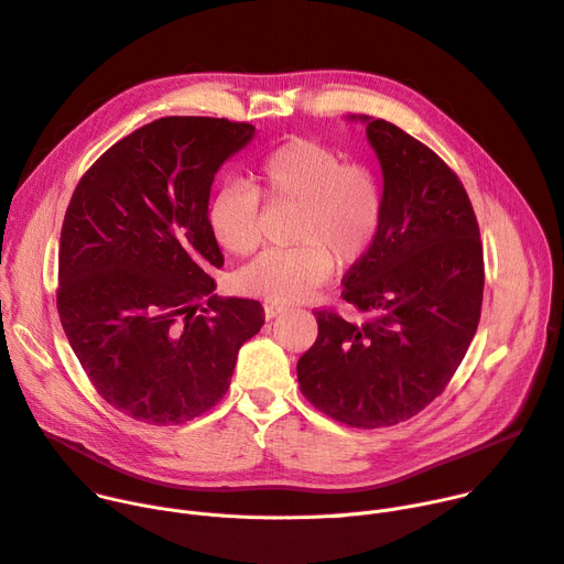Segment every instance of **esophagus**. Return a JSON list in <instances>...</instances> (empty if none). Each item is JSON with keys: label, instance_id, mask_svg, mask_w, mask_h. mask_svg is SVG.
<instances>
[{"label": "esophagus", "instance_id": "34e87169", "mask_svg": "<svg viewBox=\"0 0 564 564\" xmlns=\"http://www.w3.org/2000/svg\"><path fill=\"white\" fill-rule=\"evenodd\" d=\"M282 314H286V307H284V305H275V302H271V305L264 307L267 321H271V318H275V316H282Z\"/></svg>", "mask_w": 564, "mask_h": 564}]
</instances>
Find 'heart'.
Returning <instances> with one entry per match:
<instances>
[{"mask_svg":"<svg viewBox=\"0 0 564 564\" xmlns=\"http://www.w3.org/2000/svg\"><path fill=\"white\" fill-rule=\"evenodd\" d=\"M262 196L295 205L293 248L267 250L237 282L241 291L280 305L314 295L338 267H355L379 239L383 185L364 162H345L329 144L291 138L257 166V185L230 181L207 203V226L224 250L246 257L262 243Z\"/></svg>","mask_w":564,"mask_h":564,"instance_id":"obj_1","label":"heart"}]
</instances>
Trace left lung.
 <instances>
[{"label": "left lung", "instance_id": "left-lung-1", "mask_svg": "<svg viewBox=\"0 0 564 564\" xmlns=\"http://www.w3.org/2000/svg\"><path fill=\"white\" fill-rule=\"evenodd\" d=\"M359 119L381 162L386 212L340 297L368 318L316 310L318 338L297 361V383L325 415L379 429L445 391L479 327L486 273L479 224L449 164L395 123Z\"/></svg>", "mask_w": 564, "mask_h": 564}]
</instances>
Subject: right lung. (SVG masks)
I'll return each mask as SVG.
<instances>
[{
    "mask_svg": "<svg viewBox=\"0 0 564 564\" xmlns=\"http://www.w3.org/2000/svg\"><path fill=\"white\" fill-rule=\"evenodd\" d=\"M252 135L246 121L162 117L112 144L72 194L58 316L95 391L138 422L209 411L264 325L257 300L212 295L224 254L207 226L209 189Z\"/></svg>",
    "mask_w": 564,
    "mask_h": 564,
    "instance_id": "obj_1",
    "label": "right lung"
}]
</instances>
